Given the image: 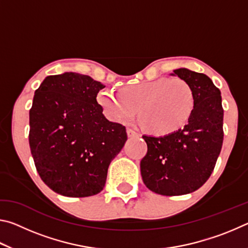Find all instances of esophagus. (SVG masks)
Wrapping results in <instances>:
<instances>
[{
    "label": "esophagus",
    "instance_id": "esophagus-1",
    "mask_svg": "<svg viewBox=\"0 0 248 248\" xmlns=\"http://www.w3.org/2000/svg\"><path fill=\"white\" fill-rule=\"evenodd\" d=\"M127 134H128V137H136V136H138V131H136V130H133V129H130V128H128L127 129Z\"/></svg>",
    "mask_w": 248,
    "mask_h": 248
}]
</instances>
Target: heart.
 Here are the masks:
<instances>
[{
  "label": "heart",
  "mask_w": 248,
  "mask_h": 248,
  "mask_svg": "<svg viewBox=\"0 0 248 248\" xmlns=\"http://www.w3.org/2000/svg\"><path fill=\"white\" fill-rule=\"evenodd\" d=\"M98 102L105 115L118 123H128L138 114L148 131L157 136L178 131L191 118L195 94L182 78H157L125 86L123 92L103 91Z\"/></svg>",
  "instance_id": "obj_1"
}]
</instances>
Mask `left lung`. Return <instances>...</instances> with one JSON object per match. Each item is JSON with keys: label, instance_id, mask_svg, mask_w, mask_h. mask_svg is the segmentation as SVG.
Segmentation results:
<instances>
[{"label": "left lung", "instance_id": "left-lung-1", "mask_svg": "<svg viewBox=\"0 0 248 248\" xmlns=\"http://www.w3.org/2000/svg\"><path fill=\"white\" fill-rule=\"evenodd\" d=\"M189 84L195 109L183 129L164 137L143 136L148 152L141 159L143 183L163 196L190 194L202 186L215 170L223 143L221 92L203 73L173 71Z\"/></svg>", "mask_w": 248, "mask_h": 248}]
</instances>
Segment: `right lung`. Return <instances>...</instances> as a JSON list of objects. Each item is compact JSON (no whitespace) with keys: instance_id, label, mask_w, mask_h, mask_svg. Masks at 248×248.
<instances>
[{"instance_id":"add662e5","label":"right lung","mask_w":248,"mask_h":248,"mask_svg":"<svg viewBox=\"0 0 248 248\" xmlns=\"http://www.w3.org/2000/svg\"><path fill=\"white\" fill-rule=\"evenodd\" d=\"M104 84L89 75H49L29 110V146L40 178L57 194L90 197L103 190L109 164L127 132L103 115Z\"/></svg>"}]
</instances>
